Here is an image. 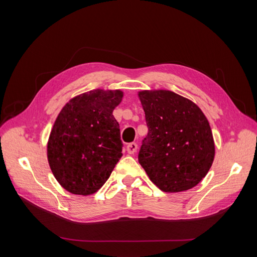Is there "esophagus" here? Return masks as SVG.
Masks as SVG:
<instances>
[{
  "label": "esophagus",
  "mask_w": 257,
  "mask_h": 257,
  "mask_svg": "<svg viewBox=\"0 0 257 257\" xmlns=\"http://www.w3.org/2000/svg\"><path fill=\"white\" fill-rule=\"evenodd\" d=\"M126 151L128 154H134L137 151V144L136 143H131L126 146Z\"/></svg>",
  "instance_id": "1"
}]
</instances>
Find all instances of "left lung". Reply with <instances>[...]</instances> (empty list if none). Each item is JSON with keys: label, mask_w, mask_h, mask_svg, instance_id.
Returning <instances> with one entry per match:
<instances>
[{"label": "left lung", "mask_w": 257, "mask_h": 257, "mask_svg": "<svg viewBox=\"0 0 257 257\" xmlns=\"http://www.w3.org/2000/svg\"><path fill=\"white\" fill-rule=\"evenodd\" d=\"M148 135L138 162L160 190L177 193L192 189L211 167L215 148L204 112L191 99L168 90L138 92Z\"/></svg>", "instance_id": "1"}]
</instances>
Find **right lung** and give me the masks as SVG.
<instances>
[{"mask_svg": "<svg viewBox=\"0 0 257 257\" xmlns=\"http://www.w3.org/2000/svg\"><path fill=\"white\" fill-rule=\"evenodd\" d=\"M121 90L96 89L71 98L50 132L47 158L62 188L75 195L97 192L122 157L119 123L112 111Z\"/></svg>", "mask_w": 257, "mask_h": 257, "instance_id": "add662e5", "label": "right lung"}]
</instances>
